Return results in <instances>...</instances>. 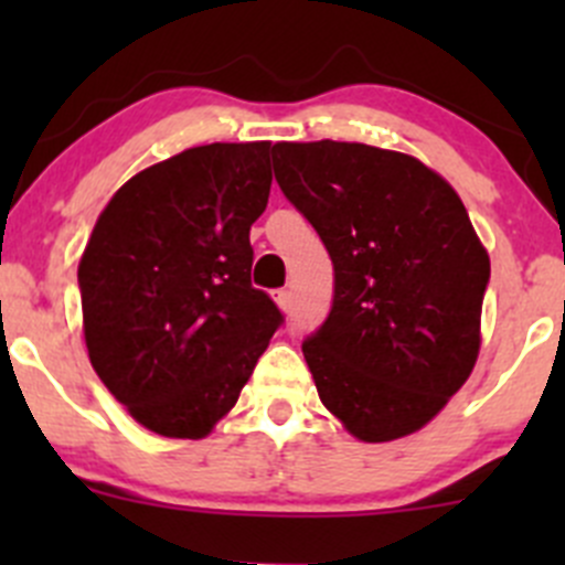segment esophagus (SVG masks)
<instances>
[{
  "mask_svg": "<svg viewBox=\"0 0 565 565\" xmlns=\"http://www.w3.org/2000/svg\"><path fill=\"white\" fill-rule=\"evenodd\" d=\"M276 303H278V309H281V311H289V309H292V292H289V289H278Z\"/></svg>",
  "mask_w": 565,
  "mask_h": 565,
  "instance_id": "34e87169",
  "label": "esophagus"
}]
</instances>
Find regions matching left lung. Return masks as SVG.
Instances as JSON below:
<instances>
[{
	"label": "left lung",
	"mask_w": 565,
	"mask_h": 565,
	"mask_svg": "<svg viewBox=\"0 0 565 565\" xmlns=\"http://www.w3.org/2000/svg\"><path fill=\"white\" fill-rule=\"evenodd\" d=\"M273 169L333 262V306L303 355L324 407L363 443L429 424L481 347L489 254L465 204L413 156L281 141Z\"/></svg>",
	"instance_id": "obj_1"
}]
</instances>
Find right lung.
Segmentation results:
<instances>
[{
	"mask_svg": "<svg viewBox=\"0 0 565 565\" xmlns=\"http://www.w3.org/2000/svg\"><path fill=\"white\" fill-rule=\"evenodd\" d=\"M270 156V141H218L130 177L78 262L93 369L156 435L207 437L284 322L250 287Z\"/></svg>",
	"mask_w": 565,
	"mask_h": 565,
	"instance_id": "1",
	"label": "right lung"
}]
</instances>
